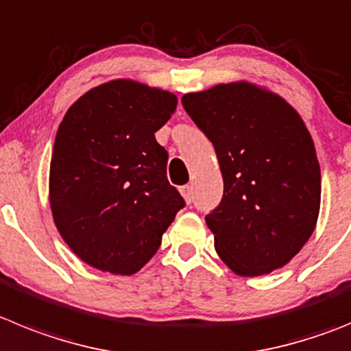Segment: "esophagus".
Returning a JSON list of instances; mask_svg holds the SVG:
<instances>
[{
  "label": "esophagus",
  "instance_id": "obj_1",
  "mask_svg": "<svg viewBox=\"0 0 351 351\" xmlns=\"http://www.w3.org/2000/svg\"><path fill=\"white\" fill-rule=\"evenodd\" d=\"M181 193H182V197H184L186 204H191L193 202V186H189V184L182 186Z\"/></svg>",
  "mask_w": 351,
  "mask_h": 351
}]
</instances>
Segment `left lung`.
Masks as SVG:
<instances>
[{"label":"left lung","instance_id":"8db88e82","mask_svg":"<svg viewBox=\"0 0 351 351\" xmlns=\"http://www.w3.org/2000/svg\"><path fill=\"white\" fill-rule=\"evenodd\" d=\"M182 106L214 144L223 200L205 215L219 257L237 275L287 265L320 210V165L291 104L247 82L186 94Z\"/></svg>","mask_w":351,"mask_h":351}]
</instances>
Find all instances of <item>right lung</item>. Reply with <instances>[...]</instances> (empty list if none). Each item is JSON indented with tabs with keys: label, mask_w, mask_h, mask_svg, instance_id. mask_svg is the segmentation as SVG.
I'll list each match as a JSON object with an SVG mask.
<instances>
[{
	"label": "right lung",
	"mask_w": 351,
	"mask_h": 351,
	"mask_svg": "<svg viewBox=\"0 0 351 351\" xmlns=\"http://www.w3.org/2000/svg\"><path fill=\"white\" fill-rule=\"evenodd\" d=\"M178 97L130 80L88 90L67 109L50 162V207L64 242L86 265L134 275L184 207L154 139Z\"/></svg>",
	"instance_id": "obj_1"
}]
</instances>
